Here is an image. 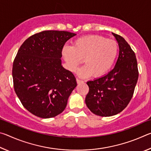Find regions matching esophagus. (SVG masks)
Returning <instances> with one entry per match:
<instances>
[{
    "instance_id": "esophagus-1",
    "label": "esophagus",
    "mask_w": 151,
    "mask_h": 151,
    "mask_svg": "<svg viewBox=\"0 0 151 151\" xmlns=\"http://www.w3.org/2000/svg\"><path fill=\"white\" fill-rule=\"evenodd\" d=\"M76 83H77V84H81V83H84V81L81 80V79L79 78H76Z\"/></svg>"
}]
</instances>
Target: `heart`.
I'll list each match as a JSON object with an SVG mask.
<instances>
[{
	"label": "heart",
	"mask_w": 151,
	"mask_h": 151,
	"mask_svg": "<svg viewBox=\"0 0 151 151\" xmlns=\"http://www.w3.org/2000/svg\"><path fill=\"white\" fill-rule=\"evenodd\" d=\"M119 50V45L115 40L100 35H88L75 40L73 47L66 46L62 53L70 71H76L84 59L85 65L79 69L78 75L82 77H88L93 74L98 77L112 68Z\"/></svg>",
	"instance_id": "b5f03b06"
}]
</instances>
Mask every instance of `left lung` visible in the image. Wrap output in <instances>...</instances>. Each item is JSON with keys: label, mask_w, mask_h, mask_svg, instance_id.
Wrapping results in <instances>:
<instances>
[{"label": "left lung", "mask_w": 151, "mask_h": 151, "mask_svg": "<svg viewBox=\"0 0 151 151\" xmlns=\"http://www.w3.org/2000/svg\"><path fill=\"white\" fill-rule=\"evenodd\" d=\"M112 35L119 46V55L114 68L101 78L88 81L89 91L85 103L98 116H111L126 108L133 96L139 70L136 55L123 37Z\"/></svg>", "instance_id": "left-lung-1"}]
</instances>
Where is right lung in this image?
Listing matches in <instances>:
<instances>
[{"instance_id": "obj_1", "label": "right lung", "mask_w": 151, "mask_h": 151, "mask_svg": "<svg viewBox=\"0 0 151 151\" xmlns=\"http://www.w3.org/2000/svg\"><path fill=\"white\" fill-rule=\"evenodd\" d=\"M76 34L45 30L25 40L12 65L14 91L27 111L40 118H52L66 108L77 85L70 71L61 65L65 42Z\"/></svg>"}]
</instances>
